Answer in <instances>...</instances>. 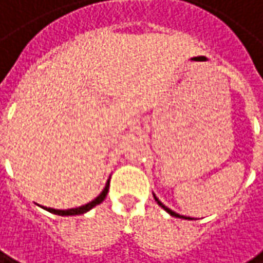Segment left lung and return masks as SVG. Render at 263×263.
Returning <instances> with one entry per match:
<instances>
[{
	"label": "left lung",
	"instance_id": "1",
	"mask_svg": "<svg viewBox=\"0 0 263 263\" xmlns=\"http://www.w3.org/2000/svg\"><path fill=\"white\" fill-rule=\"evenodd\" d=\"M154 199H156V202H157V203H159L160 206H161V208H163V210H164V211H166V213H169V214H171V216H174V217H179V218H187V217L179 216V214H177V213H175V211H172V210H171V208H167V206H166V205H163V203H161V202H160L159 199H157V196H156V195H154Z\"/></svg>",
	"mask_w": 263,
	"mask_h": 263
}]
</instances>
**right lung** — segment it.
<instances>
[{
  "instance_id": "obj_1",
  "label": "right lung",
  "mask_w": 263,
  "mask_h": 263,
  "mask_svg": "<svg viewBox=\"0 0 263 263\" xmlns=\"http://www.w3.org/2000/svg\"><path fill=\"white\" fill-rule=\"evenodd\" d=\"M107 192H109V181H107V184L104 185L103 192L99 195V196L96 197L94 200H91V202H88L86 205H82V206H79V208H71V210H53V208H46V206H42L43 210H46L49 213H52V214H58V216H79V214H84L86 211H89V210H92L96 205H99V203H102L104 200V197L107 195Z\"/></svg>"
}]
</instances>
